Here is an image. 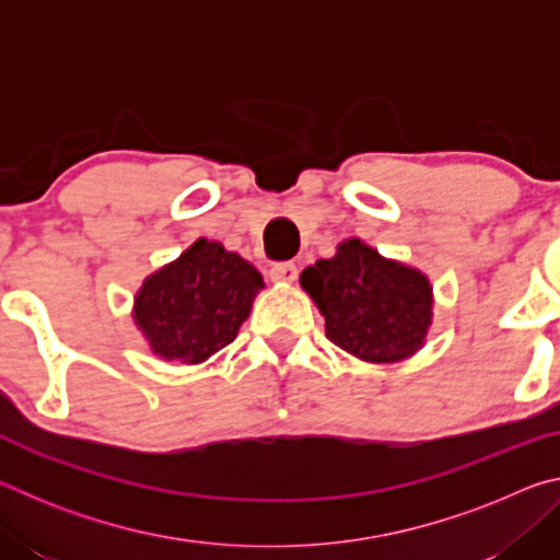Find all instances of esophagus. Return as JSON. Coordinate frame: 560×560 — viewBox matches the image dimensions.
<instances>
[{"mask_svg": "<svg viewBox=\"0 0 560 560\" xmlns=\"http://www.w3.org/2000/svg\"><path fill=\"white\" fill-rule=\"evenodd\" d=\"M269 277H271V281H277V283H293L299 277V269H296V264H293V261H279V264H273V267H271Z\"/></svg>", "mask_w": 560, "mask_h": 560, "instance_id": "esophagus-1", "label": "esophagus"}]
</instances>
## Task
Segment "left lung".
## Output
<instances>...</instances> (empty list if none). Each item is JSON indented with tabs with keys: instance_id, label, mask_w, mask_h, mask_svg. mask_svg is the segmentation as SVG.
<instances>
[{
	"instance_id": "left-lung-1",
	"label": "left lung",
	"mask_w": 560,
	"mask_h": 560,
	"mask_svg": "<svg viewBox=\"0 0 560 560\" xmlns=\"http://www.w3.org/2000/svg\"><path fill=\"white\" fill-rule=\"evenodd\" d=\"M299 283L326 318L330 343L363 363H402L428 343L434 320L428 273L383 257L358 236L303 269Z\"/></svg>"
}]
</instances>
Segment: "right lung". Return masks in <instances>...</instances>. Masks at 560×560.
I'll return each mask as SVG.
<instances>
[{
    "mask_svg": "<svg viewBox=\"0 0 560 560\" xmlns=\"http://www.w3.org/2000/svg\"><path fill=\"white\" fill-rule=\"evenodd\" d=\"M264 277L214 240H195L148 273L132 296V324L165 363L200 365L230 346L252 314Z\"/></svg>",
    "mask_w": 560,
    "mask_h": 560,
    "instance_id": "add662e5",
    "label": "right lung"
}]
</instances>
